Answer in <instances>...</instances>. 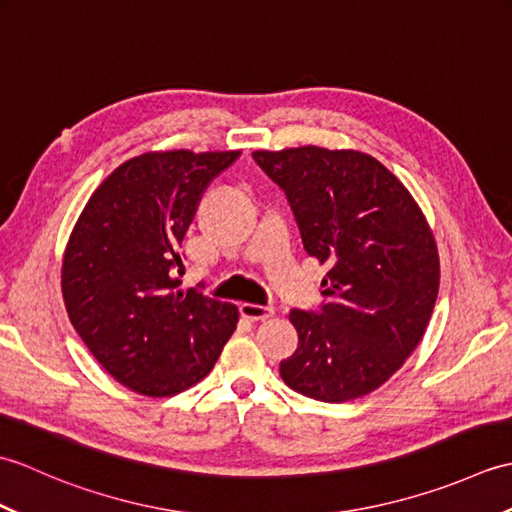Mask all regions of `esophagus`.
Segmentation results:
<instances>
[{
  "instance_id": "34e87169",
  "label": "esophagus",
  "mask_w": 512,
  "mask_h": 512,
  "mask_svg": "<svg viewBox=\"0 0 512 512\" xmlns=\"http://www.w3.org/2000/svg\"><path fill=\"white\" fill-rule=\"evenodd\" d=\"M239 312H242L244 319H250V321H266L275 314V310L270 306H257V303H242V306H239Z\"/></svg>"
}]
</instances>
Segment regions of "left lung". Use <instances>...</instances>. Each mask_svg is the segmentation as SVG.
Listing matches in <instances>:
<instances>
[{"mask_svg":"<svg viewBox=\"0 0 512 512\" xmlns=\"http://www.w3.org/2000/svg\"><path fill=\"white\" fill-rule=\"evenodd\" d=\"M253 158L286 191L308 255L328 264V303L290 312L299 347L279 374L314 400L367 396L405 365L436 308L440 255L427 217L363 151L306 145Z\"/></svg>","mask_w":512,"mask_h":512,"instance_id":"obj_1","label":"left lung"}]
</instances>
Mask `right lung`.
<instances>
[{"label": "right lung", "instance_id": "1", "mask_svg": "<svg viewBox=\"0 0 512 512\" xmlns=\"http://www.w3.org/2000/svg\"><path fill=\"white\" fill-rule=\"evenodd\" d=\"M239 151L169 149L125 160L90 195L63 250L61 292L107 374L149 398L211 372L239 310L180 288L178 250L202 191Z\"/></svg>", "mask_w": 512, "mask_h": 512}]
</instances>
